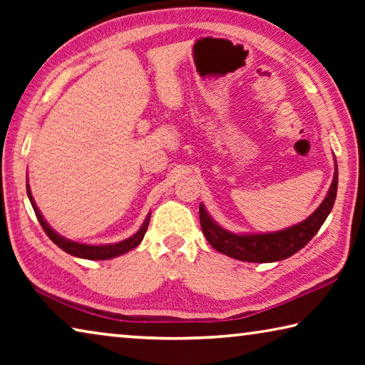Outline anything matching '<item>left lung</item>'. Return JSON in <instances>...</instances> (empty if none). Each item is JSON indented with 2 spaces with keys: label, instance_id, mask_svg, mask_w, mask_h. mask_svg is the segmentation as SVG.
I'll list each match as a JSON object with an SVG mask.
<instances>
[{
  "label": "left lung",
  "instance_id": "8db88e82",
  "mask_svg": "<svg viewBox=\"0 0 365 365\" xmlns=\"http://www.w3.org/2000/svg\"><path fill=\"white\" fill-rule=\"evenodd\" d=\"M338 190V165L335 159V172L333 180L324 201L306 220L299 224L283 228L279 232L267 233H233L225 230L215 222L205 205H200L201 228L206 240L214 250L228 257L238 259L245 262H277L283 261L294 252L304 248L311 242L314 235L319 232L325 219L329 217L333 205H335Z\"/></svg>",
  "mask_w": 365,
  "mask_h": 365
}]
</instances>
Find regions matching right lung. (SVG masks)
Here are the masks:
<instances>
[{"instance_id": "right-lung-1", "label": "right lung", "mask_w": 365, "mask_h": 365, "mask_svg": "<svg viewBox=\"0 0 365 365\" xmlns=\"http://www.w3.org/2000/svg\"><path fill=\"white\" fill-rule=\"evenodd\" d=\"M27 196L30 200V205H32V207H34L36 219H38L40 225L43 227V230H45L49 240H51L54 245H58L61 250L66 251L67 255L76 256L80 259H90V261H106V259L122 256V255H125V252L132 251L133 248H137V246L141 243V240H143V237H145V233L148 230V224H150V217H151V214H148L145 222L138 228V232L133 233L132 237L122 240V242H119V243H108V245L78 243V242H73V240L63 237V235H59L56 230H53L51 225H49L45 220V217L41 215L40 209H38V206H36V202L34 200L32 191H30L29 178H27Z\"/></svg>"}]
</instances>
